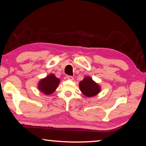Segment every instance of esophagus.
Segmentation results:
<instances>
[{
  "label": "esophagus",
  "instance_id": "34e87169",
  "mask_svg": "<svg viewBox=\"0 0 146 146\" xmlns=\"http://www.w3.org/2000/svg\"><path fill=\"white\" fill-rule=\"evenodd\" d=\"M66 78L68 80H73L74 77L71 76H66Z\"/></svg>",
  "mask_w": 146,
  "mask_h": 146
}]
</instances>
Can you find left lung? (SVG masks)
<instances>
[{
	"instance_id": "8db88e82",
	"label": "left lung",
	"mask_w": 146,
	"mask_h": 146,
	"mask_svg": "<svg viewBox=\"0 0 146 146\" xmlns=\"http://www.w3.org/2000/svg\"><path fill=\"white\" fill-rule=\"evenodd\" d=\"M79 87L83 94L89 98L95 96L101 90L100 86L89 76L85 77L79 83Z\"/></svg>"
}]
</instances>
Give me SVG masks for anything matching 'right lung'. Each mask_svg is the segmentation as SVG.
I'll return each instance as SVG.
<instances>
[{
  "instance_id": "right-lung-1",
  "label": "right lung",
  "mask_w": 146,
  "mask_h": 146,
  "mask_svg": "<svg viewBox=\"0 0 146 146\" xmlns=\"http://www.w3.org/2000/svg\"><path fill=\"white\" fill-rule=\"evenodd\" d=\"M59 83L60 79L56 77L53 74H50L44 78L40 80L38 88L39 90L45 95H50L55 91Z\"/></svg>"
}]
</instances>
